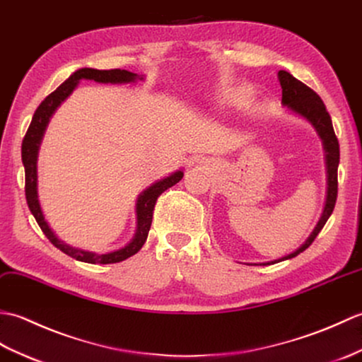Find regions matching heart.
Returning a JSON list of instances; mask_svg holds the SVG:
<instances>
[{"label": "heart", "mask_w": 362, "mask_h": 362, "mask_svg": "<svg viewBox=\"0 0 362 362\" xmlns=\"http://www.w3.org/2000/svg\"><path fill=\"white\" fill-rule=\"evenodd\" d=\"M251 95H252V91L249 90V88L238 86V88H234V90L226 94L224 102H226L228 105L240 107V105H243V103H246L249 99H251Z\"/></svg>", "instance_id": "b5f03b06"}]
</instances>
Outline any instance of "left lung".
<instances>
[{
	"instance_id": "left-lung-1",
	"label": "left lung",
	"mask_w": 362,
	"mask_h": 362,
	"mask_svg": "<svg viewBox=\"0 0 362 362\" xmlns=\"http://www.w3.org/2000/svg\"><path fill=\"white\" fill-rule=\"evenodd\" d=\"M279 82L280 86H282V105L286 107L291 113L303 117L305 120L315 127V130L317 136L322 141L324 151H325V167H327V198H325V206L322 215L317 221V224L313 229L310 237L305 240V242L293 251L291 254H288L282 259L272 260V262H264V263H247V264H271V263H277L282 260L293 259V257L299 255L303 252L317 237V234L322 230L324 224L327 220L330 218V215L334 209L336 204V197H338V165H339V142L338 138H336L334 130H333V124H332V117L328 115V111L324 105L322 99L319 95L308 88L307 85H303L300 80H297L293 77L290 72L286 71H279Z\"/></svg>"
}]
</instances>
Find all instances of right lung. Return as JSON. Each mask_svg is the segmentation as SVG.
<instances>
[{
	"mask_svg": "<svg viewBox=\"0 0 362 362\" xmlns=\"http://www.w3.org/2000/svg\"><path fill=\"white\" fill-rule=\"evenodd\" d=\"M80 80H94L98 83H134L136 80H144V76H138L134 72L125 71V69H110V71H100L93 68H82L77 69L74 74H71L69 78H66L57 90L51 93L47 98L40 103V107L35 110L34 117L28 128L26 136H24L21 144V160L24 165V173H26V202L30 209L32 215L35 216L38 226L42 228L43 234L47 237V240L59 247L62 252L72 257L78 262L93 263V264H108V263H117L122 262L128 257L134 255L139 249L144 246L148 235V230L151 226V218H153V209L156 204L158 197L163 194L168 187L175 186L176 182H180L184 176L182 170H176L172 175L165 176V178L159 180L151 184L144 192H141L138 199H136V232L134 237L130 240V243H127L124 247H119L116 251H110L105 254H98L91 251H85L80 247H72L66 245L65 242L54 234V230L49 228V224L45 220V215L40 206L38 199V182H37V159H38V150L40 144L43 141V136L46 132V127L49 124L52 115L55 113L63 102H65L69 94L76 90Z\"/></svg>",
	"mask_w": 362,
	"mask_h": 362,
	"instance_id": "obj_1",
	"label": "right lung"
}]
</instances>
